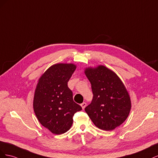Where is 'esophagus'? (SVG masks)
Instances as JSON below:
<instances>
[{"instance_id": "1", "label": "esophagus", "mask_w": 158, "mask_h": 158, "mask_svg": "<svg viewBox=\"0 0 158 158\" xmlns=\"http://www.w3.org/2000/svg\"><path fill=\"white\" fill-rule=\"evenodd\" d=\"M81 107H82V109H84V108L86 107V103L83 102L82 104H81Z\"/></svg>"}]
</instances>
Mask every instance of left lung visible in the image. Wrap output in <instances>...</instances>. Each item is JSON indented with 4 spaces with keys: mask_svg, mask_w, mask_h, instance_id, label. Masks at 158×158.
<instances>
[{
    "mask_svg": "<svg viewBox=\"0 0 158 158\" xmlns=\"http://www.w3.org/2000/svg\"><path fill=\"white\" fill-rule=\"evenodd\" d=\"M84 73L92 85L93 99L85 108L98 128L112 131L128 117L131 109L129 94L118 76L103 65L88 67Z\"/></svg>",
    "mask_w": 158,
    "mask_h": 158,
    "instance_id": "obj_1",
    "label": "left lung"
}]
</instances>
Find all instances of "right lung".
Listing matches in <instances>:
<instances>
[{
    "mask_svg": "<svg viewBox=\"0 0 158 158\" xmlns=\"http://www.w3.org/2000/svg\"><path fill=\"white\" fill-rule=\"evenodd\" d=\"M76 69L74 64H53L38 80L33 98V110L38 121L52 134L67 132L75 113L82 107L73 100L68 82Z\"/></svg>",
    "mask_w": 158,
    "mask_h": 158,
    "instance_id": "add662e5",
    "label": "right lung"
}]
</instances>
